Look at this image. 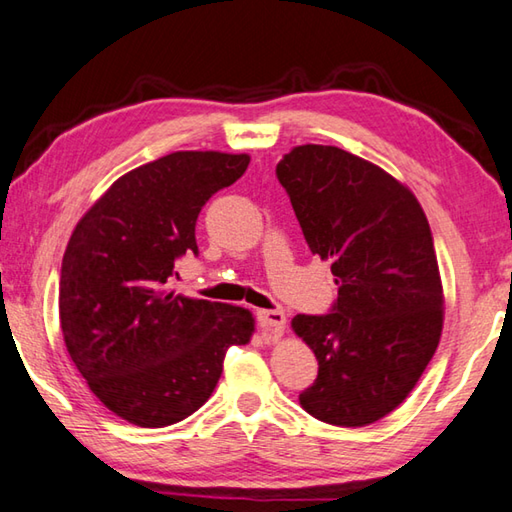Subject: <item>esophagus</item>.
Wrapping results in <instances>:
<instances>
[{"mask_svg": "<svg viewBox=\"0 0 512 512\" xmlns=\"http://www.w3.org/2000/svg\"><path fill=\"white\" fill-rule=\"evenodd\" d=\"M257 322L262 328H270L275 333H282L286 328L284 310H257Z\"/></svg>", "mask_w": 512, "mask_h": 512, "instance_id": "esophagus-1", "label": "esophagus"}]
</instances>
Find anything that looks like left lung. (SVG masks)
Returning a JSON list of instances; mask_svg holds the SVG:
<instances>
[{
    "label": "left lung",
    "instance_id": "1",
    "mask_svg": "<svg viewBox=\"0 0 512 512\" xmlns=\"http://www.w3.org/2000/svg\"><path fill=\"white\" fill-rule=\"evenodd\" d=\"M277 179L310 253L330 259L339 286L330 313L290 322L319 364L299 404L319 422L368 426L410 395L442 337L428 219L408 186L337 146H295Z\"/></svg>",
    "mask_w": 512,
    "mask_h": 512
}]
</instances>
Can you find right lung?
I'll return each mask as SVG.
<instances>
[{
    "label": "right lung",
    "instance_id": "obj_1",
    "mask_svg": "<svg viewBox=\"0 0 512 512\" xmlns=\"http://www.w3.org/2000/svg\"><path fill=\"white\" fill-rule=\"evenodd\" d=\"M250 157L177 150L122 175L79 219L59 277L66 350L88 388L142 428L177 424L202 408L230 346L255 333L246 308L175 295V262L197 255L195 224Z\"/></svg>",
    "mask_w": 512,
    "mask_h": 512
}]
</instances>
